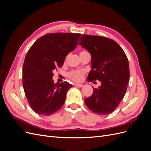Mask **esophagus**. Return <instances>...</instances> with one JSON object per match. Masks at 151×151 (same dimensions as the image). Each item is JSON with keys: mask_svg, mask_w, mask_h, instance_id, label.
<instances>
[{"mask_svg": "<svg viewBox=\"0 0 151 151\" xmlns=\"http://www.w3.org/2000/svg\"><path fill=\"white\" fill-rule=\"evenodd\" d=\"M75 86H77V87H78V88H82V87L83 86V85L81 84H75Z\"/></svg>", "mask_w": 151, "mask_h": 151, "instance_id": "1", "label": "esophagus"}]
</instances>
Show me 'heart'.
Wrapping results in <instances>:
<instances>
[{
  "instance_id": "1",
  "label": "heart",
  "mask_w": 151,
  "mask_h": 151,
  "mask_svg": "<svg viewBox=\"0 0 151 151\" xmlns=\"http://www.w3.org/2000/svg\"><path fill=\"white\" fill-rule=\"evenodd\" d=\"M84 74V72L83 70H72L68 73V76L74 81H81L83 78Z\"/></svg>"
}]
</instances>
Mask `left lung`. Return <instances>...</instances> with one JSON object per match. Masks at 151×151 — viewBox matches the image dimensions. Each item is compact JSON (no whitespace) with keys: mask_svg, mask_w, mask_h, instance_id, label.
Masks as SVG:
<instances>
[{"mask_svg":"<svg viewBox=\"0 0 151 151\" xmlns=\"http://www.w3.org/2000/svg\"><path fill=\"white\" fill-rule=\"evenodd\" d=\"M79 45L90 53L91 70L87 81L98 80L101 85L84 102L91 111L100 115L115 111L127 89L130 78L129 60L115 41L103 36L83 35Z\"/></svg>","mask_w":151,"mask_h":151,"instance_id":"8db88e82","label":"left lung"}]
</instances>
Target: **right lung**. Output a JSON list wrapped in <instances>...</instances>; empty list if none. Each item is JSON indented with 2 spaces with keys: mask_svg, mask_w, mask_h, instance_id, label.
<instances>
[{
  "mask_svg": "<svg viewBox=\"0 0 151 151\" xmlns=\"http://www.w3.org/2000/svg\"><path fill=\"white\" fill-rule=\"evenodd\" d=\"M81 34L55 33L36 41L26 54L22 67V85L31 109L38 115L48 116L64 104L72 85L55 84L53 71L61 67L67 55L74 50Z\"/></svg>",
  "mask_w": 151,
  "mask_h": 151,
  "instance_id": "right-lung-1",
  "label": "right lung"
}]
</instances>
